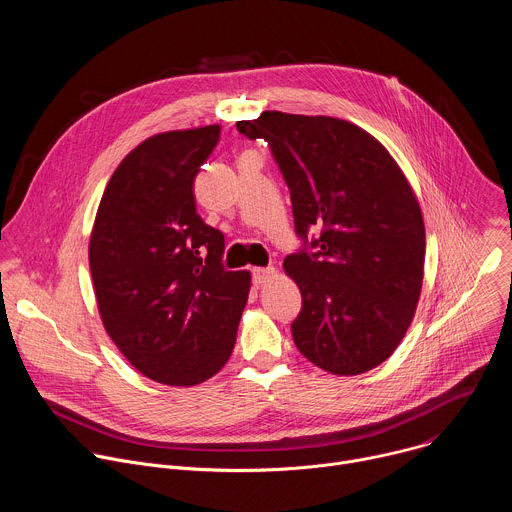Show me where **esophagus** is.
Here are the masks:
<instances>
[{"label":"esophagus","instance_id":"esophagus-1","mask_svg":"<svg viewBox=\"0 0 512 512\" xmlns=\"http://www.w3.org/2000/svg\"><path fill=\"white\" fill-rule=\"evenodd\" d=\"M275 275V267H255L253 269V281L255 285H263L265 281H269Z\"/></svg>","mask_w":512,"mask_h":512}]
</instances>
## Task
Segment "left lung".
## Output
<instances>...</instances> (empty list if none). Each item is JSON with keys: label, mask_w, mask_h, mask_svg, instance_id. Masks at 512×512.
Instances as JSON below:
<instances>
[{"label": "left lung", "mask_w": 512, "mask_h": 512, "mask_svg": "<svg viewBox=\"0 0 512 512\" xmlns=\"http://www.w3.org/2000/svg\"><path fill=\"white\" fill-rule=\"evenodd\" d=\"M237 129L269 143L298 237L320 231L312 251L283 259L302 291L291 324L298 350L340 377L379 367L403 340L423 283L425 227L411 184L379 139L344 119L263 111Z\"/></svg>", "instance_id": "1"}]
</instances>
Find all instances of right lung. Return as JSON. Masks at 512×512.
I'll return each instance as SVG.
<instances>
[{
  "mask_svg": "<svg viewBox=\"0 0 512 512\" xmlns=\"http://www.w3.org/2000/svg\"><path fill=\"white\" fill-rule=\"evenodd\" d=\"M221 125L152 135L113 172L89 265L103 326L133 367L192 387L221 371L237 340L251 273L221 263L225 237L196 212L194 178Z\"/></svg>",
  "mask_w": 512,
  "mask_h": 512,
  "instance_id": "1",
  "label": "right lung"
}]
</instances>
